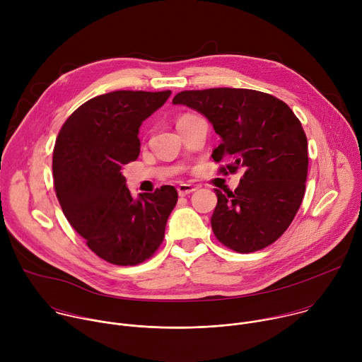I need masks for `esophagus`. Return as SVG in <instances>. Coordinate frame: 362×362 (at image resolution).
I'll list each match as a JSON object with an SVG mask.
<instances>
[{
    "instance_id": "34e87169",
    "label": "esophagus",
    "mask_w": 362,
    "mask_h": 362,
    "mask_svg": "<svg viewBox=\"0 0 362 362\" xmlns=\"http://www.w3.org/2000/svg\"><path fill=\"white\" fill-rule=\"evenodd\" d=\"M194 190H197V187L193 186V185H189V183H180V185L177 186V193H179V196H186V194H189V193H193Z\"/></svg>"
}]
</instances>
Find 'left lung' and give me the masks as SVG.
Instances as JSON below:
<instances>
[{"mask_svg": "<svg viewBox=\"0 0 362 362\" xmlns=\"http://www.w3.org/2000/svg\"><path fill=\"white\" fill-rule=\"evenodd\" d=\"M173 105L193 109L212 123L222 139L212 158L230 162L222 173L245 169L235 192L215 189V236L239 253L274 243L305 194L308 141L298 117L282 100L247 88L180 91Z\"/></svg>", "mask_w": 362, "mask_h": 362, "instance_id": "left-lung-1", "label": "left lung"}]
</instances>
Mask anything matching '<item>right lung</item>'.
I'll return each instance as SVG.
<instances>
[{
	"mask_svg": "<svg viewBox=\"0 0 362 362\" xmlns=\"http://www.w3.org/2000/svg\"><path fill=\"white\" fill-rule=\"evenodd\" d=\"M172 91L119 90L93 97L63 124L53 153L62 209L87 246L115 265H137L158 250L177 203L165 185L134 199L122 170L140 153L139 129Z\"/></svg>",
	"mask_w": 362,
	"mask_h": 362,
	"instance_id": "add662e5",
	"label": "right lung"
}]
</instances>
